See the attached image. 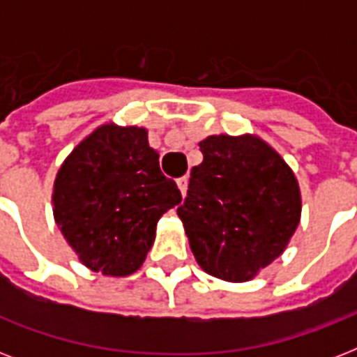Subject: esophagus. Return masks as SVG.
<instances>
[{
    "label": "esophagus",
    "instance_id": "esophagus-1",
    "mask_svg": "<svg viewBox=\"0 0 357 357\" xmlns=\"http://www.w3.org/2000/svg\"><path fill=\"white\" fill-rule=\"evenodd\" d=\"M178 189H179V192H181V196L187 195V189H189V178H179Z\"/></svg>",
    "mask_w": 357,
    "mask_h": 357
}]
</instances>
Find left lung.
Here are the masks:
<instances>
[{"mask_svg":"<svg viewBox=\"0 0 357 357\" xmlns=\"http://www.w3.org/2000/svg\"><path fill=\"white\" fill-rule=\"evenodd\" d=\"M178 207L202 271L248 282L283 254L302 215L298 179L257 135H211Z\"/></svg>","mask_w":357,"mask_h":357,"instance_id":"8db88e82","label":"left lung"}]
</instances>
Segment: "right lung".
<instances>
[{
	"label": "right lung",
	"mask_w": 357,
	"mask_h": 357,
	"mask_svg": "<svg viewBox=\"0 0 357 357\" xmlns=\"http://www.w3.org/2000/svg\"><path fill=\"white\" fill-rule=\"evenodd\" d=\"M52 202L55 224L81 263L122 278L142 266L159 218L181 192L161 174L148 129L109 122L64 159Z\"/></svg>",
	"instance_id": "obj_1"
}]
</instances>
